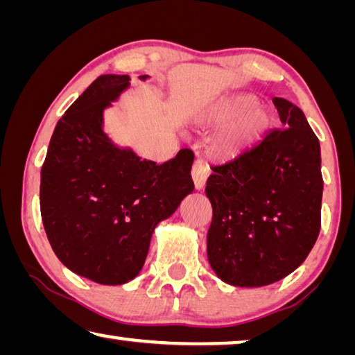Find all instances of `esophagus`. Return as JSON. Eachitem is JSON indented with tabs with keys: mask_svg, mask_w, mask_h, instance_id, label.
Here are the masks:
<instances>
[{
	"mask_svg": "<svg viewBox=\"0 0 355 355\" xmlns=\"http://www.w3.org/2000/svg\"><path fill=\"white\" fill-rule=\"evenodd\" d=\"M191 175H193V182H194V187L198 191H202L205 188V183H207V178L210 175V171H208V167L204 164V162L198 161L196 164L193 166V171H191Z\"/></svg>",
	"mask_w": 355,
	"mask_h": 355,
	"instance_id": "obj_1",
	"label": "esophagus"
}]
</instances>
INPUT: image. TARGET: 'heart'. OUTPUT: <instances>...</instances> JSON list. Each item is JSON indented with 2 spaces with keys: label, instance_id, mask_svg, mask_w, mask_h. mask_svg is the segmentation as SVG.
<instances>
[{
  "label": "heart",
  "instance_id": "b5f03b06",
  "mask_svg": "<svg viewBox=\"0 0 355 355\" xmlns=\"http://www.w3.org/2000/svg\"><path fill=\"white\" fill-rule=\"evenodd\" d=\"M198 121L204 128L223 129L213 150L223 159H235L266 136L273 125V114L259 104L254 94L234 93L202 110Z\"/></svg>",
  "mask_w": 355,
  "mask_h": 355
}]
</instances>
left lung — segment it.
Instances as JSON below:
<instances>
[{
	"label": "left lung",
	"mask_w": 355,
	"mask_h": 355,
	"mask_svg": "<svg viewBox=\"0 0 355 355\" xmlns=\"http://www.w3.org/2000/svg\"><path fill=\"white\" fill-rule=\"evenodd\" d=\"M281 129L226 166L213 167L208 262L237 288H262L305 261L320 230V145L300 107L273 98Z\"/></svg>",
	"instance_id": "obj_1"
}]
</instances>
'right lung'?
I'll use <instances>...</instances> for the list:
<instances>
[{
	"label": "right lung",
	"mask_w": 355,
	"mask_h": 355,
	"mask_svg": "<svg viewBox=\"0 0 355 355\" xmlns=\"http://www.w3.org/2000/svg\"><path fill=\"white\" fill-rule=\"evenodd\" d=\"M129 87L128 76H99L56 123L41 171V215L56 257L105 286L142 272L156 226L194 191L191 150L156 164L105 132V109Z\"/></svg>",
	"instance_id": "add662e5"
}]
</instances>
